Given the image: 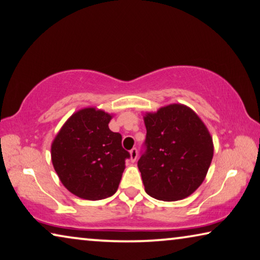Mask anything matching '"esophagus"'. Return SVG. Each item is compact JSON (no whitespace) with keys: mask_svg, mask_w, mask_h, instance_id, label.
<instances>
[{"mask_svg":"<svg viewBox=\"0 0 260 260\" xmlns=\"http://www.w3.org/2000/svg\"><path fill=\"white\" fill-rule=\"evenodd\" d=\"M130 156H131V161H133V162H135V161L137 160V156H138V151H137V148L134 147L133 150L130 151Z\"/></svg>","mask_w":260,"mask_h":260,"instance_id":"34e87169","label":"esophagus"}]
</instances>
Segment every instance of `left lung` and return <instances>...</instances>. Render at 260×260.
I'll return each instance as SVG.
<instances>
[{
    "instance_id": "8db88e82",
    "label": "left lung",
    "mask_w": 260,
    "mask_h": 260,
    "mask_svg": "<svg viewBox=\"0 0 260 260\" xmlns=\"http://www.w3.org/2000/svg\"><path fill=\"white\" fill-rule=\"evenodd\" d=\"M146 138L138 160L145 191L175 202L202 184L213 158V142L193 110L169 105L144 117Z\"/></svg>"
}]
</instances>
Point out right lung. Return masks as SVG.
Returning <instances> with one entry per match:
<instances>
[{
    "label": "right lung",
    "instance_id": "add662e5",
    "mask_svg": "<svg viewBox=\"0 0 260 260\" xmlns=\"http://www.w3.org/2000/svg\"><path fill=\"white\" fill-rule=\"evenodd\" d=\"M109 114L85 108L75 113L52 145V161L63 185L88 201L113 196L118 188L130 153L122 136L108 127Z\"/></svg>",
    "mask_w": 260,
    "mask_h": 260
}]
</instances>
